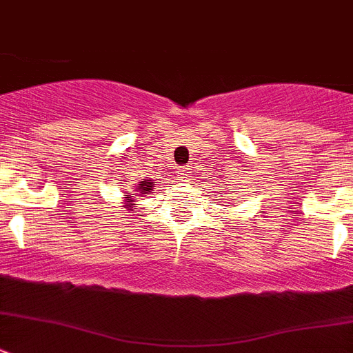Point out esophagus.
Here are the masks:
<instances>
[{
  "mask_svg": "<svg viewBox=\"0 0 353 353\" xmlns=\"http://www.w3.org/2000/svg\"><path fill=\"white\" fill-rule=\"evenodd\" d=\"M191 167H184V169H181L179 170V176H181V179L183 181H190V177H191Z\"/></svg>",
  "mask_w": 353,
  "mask_h": 353,
  "instance_id": "1",
  "label": "esophagus"
}]
</instances>
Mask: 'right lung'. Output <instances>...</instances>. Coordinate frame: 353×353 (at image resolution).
Here are the masks:
<instances>
[{
  "label": "right lung",
  "instance_id": "add662e5",
  "mask_svg": "<svg viewBox=\"0 0 353 353\" xmlns=\"http://www.w3.org/2000/svg\"><path fill=\"white\" fill-rule=\"evenodd\" d=\"M150 191H153V183H150L148 179L139 181V183L136 184V190L134 191H128V194H125V205H124V207L128 208V210H132V208H134V203H131L132 198H134V196H131L132 193H134L136 196H139V194H148Z\"/></svg>",
  "mask_w": 353,
  "mask_h": 353
}]
</instances>
